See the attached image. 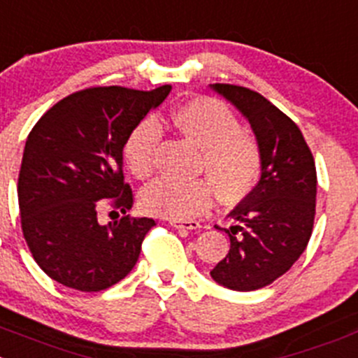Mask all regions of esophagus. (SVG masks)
Wrapping results in <instances>:
<instances>
[{
	"label": "esophagus",
	"instance_id": "esophagus-1",
	"mask_svg": "<svg viewBox=\"0 0 358 358\" xmlns=\"http://www.w3.org/2000/svg\"><path fill=\"white\" fill-rule=\"evenodd\" d=\"M169 224L176 229H199L201 224L198 220H169Z\"/></svg>",
	"mask_w": 358,
	"mask_h": 358
}]
</instances>
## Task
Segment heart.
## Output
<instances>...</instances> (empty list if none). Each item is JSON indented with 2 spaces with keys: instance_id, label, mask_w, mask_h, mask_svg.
Listing matches in <instances>:
<instances>
[{
  "instance_id": "heart-1",
  "label": "heart",
  "mask_w": 358,
  "mask_h": 358,
  "mask_svg": "<svg viewBox=\"0 0 358 358\" xmlns=\"http://www.w3.org/2000/svg\"><path fill=\"white\" fill-rule=\"evenodd\" d=\"M171 122L187 141L201 150V169L222 201L235 203L249 194L259 178L262 153L255 138L240 130L228 106L210 96H196L176 108ZM160 139L162 130L153 120H143L130 130L123 155L138 178L152 176ZM212 185L206 180H155L143 189L141 206L157 217L190 219L212 206Z\"/></svg>"
}]
</instances>
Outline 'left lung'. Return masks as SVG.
<instances>
[{"label": "left lung", "instance_id": "8db88e82", "mask_svg": "<svg viewBox=\"0 0 358 358\" xmlns=\"http://www.w3.org/2000/svg\"><path fill=\"white\" fill-rule=\"evenodd\" d=\"M235 106L255 132L262 176L229 213V252L210 272L235 292H252L288 272L306 250L316 212L315 159L293 120L259 93L235 85H210Z\"/></svg>", "mask_w": 358, "mask_h": 358}]
</instances>
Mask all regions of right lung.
<instances>
[{
    "mask_svg": "<svg viewBox=\"0 0 358 358\" xmlns=\"http://www.w3.org/2000/svg\"><path fill=\"white\" fill-rule=\"evenodd\" d=\"M169 92V85L83 90L55 103L29 132L17 185L21 226L36 265L59 285L100 292L138 262L155 220L125 215L134 201L123 182V146ZM103 204L120 208L122 219L100 225Z\"/></svg>",
    "mask_w": 358,
    "mask_h": 358,
    "instance_id": "right-lung-1",
    "label": "right lung"
}]
</instances>
